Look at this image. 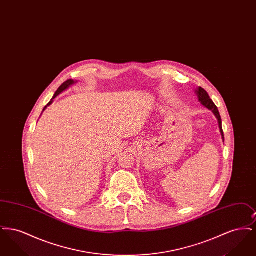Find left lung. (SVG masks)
Wrapping results in <instances>:
<instances>
[{
	"mask_svg": "<svg viewBox=\"0 0 256 256\" xmlns=\"http://www.w3.org/2000/svg\"><path fill=\"white\" fill-rule=\"evenodd\" d=\"M195 93L196 95L198 96V102H200V104H202L206 108L210 110V111H212V113H213V114L215 115V117L217 118L218 122H219L220 132V135H222V141L224 142V132H222V118H220V115L218 108L215 106V104H214L213 100L210 98L209 95L207 94L206 91L204 88L198 87V88L196 89Z\"/></svg>",
	"mask_w": 256,
	"mask_h": 256,
	"instance_id": "left-lung-1",
	"label": "left lung"
}]
</instances>
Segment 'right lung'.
Segmentation results:
<instances>
[{
	"instance_id": "obj_1",
	"label": "right lung",
	"mask_w": 256,
	"mask_h": 256,
	"mask_svg": "<svg viewBox=\"0 0 256 256\" xmlns=\"http://www.w3.org/2000/svg\"><path fill=\"white\" fill-rule=\"evenodd\" d=\"M78 82L76 80H66L65 82H63L62 84H61L60 86V88L56 90V92L54 93V97H52V98L50 100L49 102V104L44 108V110H43V111L44 110H46L49 106H50L52 102H54V98H56L58 97L60 94H61L62 92H64L65 90H67L69 87H71V86H74V84H76Z\"/></svg>"
}]
</instances>
